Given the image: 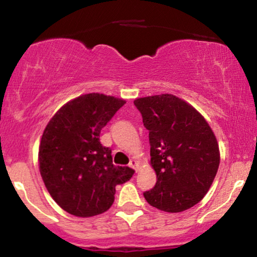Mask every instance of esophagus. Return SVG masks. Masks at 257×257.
I'll return each mask as SVG.
<instances>
[{
    "instance_id": "34e87169",
    "label": "esophagus",
    "mask_w": 257,
    "mask_h": 257,
    "mask_svg": "<svg viewBox=\"0 0 257 257\" xmlns=\"http://www.w3.org/2000/svg\"><path fill=\"white\" fill-rule=\"evenodd\" d=\"M138 166H139V162L137 161V159H132L131 163H129V167L133 168V169L138 170Z\"/></svg>"
}]
</instances>
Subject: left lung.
<instances>
[{
	"label": "left lung",
	"instance_id": "1",
	"mask_svg": "<svg viewBox=\"0 0 257 257\" xmlns=\"http://www.w3.org/2000/svg\"><path fill=\"white\" fill-rule=\"evenodd\" d=\"M149 131L157 182L144 197L150 205L180 213L204 198L220 164L216 137L192 105L173 94L134 100Z\"/></svg>",
	"mask_w": 257,
	"mask_h": 257
}]
</instances>
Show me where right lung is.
I'll return each instance as SVG.
<instances>
[{
	"label": "right lung",
	"instance_id": "add662e5",
	"mask_svg": "<svg viewBox=\"0 0 257 257\" xmlns=\"http://www.w3.org/2000/svg\"><path fill=\"white\" fill-rule=\"evenodd\" d=\"M125 100L89 93L70 100L44 129L38 166L52 198L69 214L90 217L105 213L114 200L116 186L134 170L112 163L111 149L100 144V132Z\"/></svg>",
	"mask_w": 257,
	"mask_h": 257
}]
</instances>
